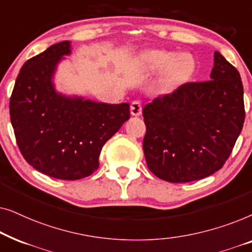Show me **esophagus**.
<instances>
[{
    "label": "esophagus",
    "instance_id": "1",
    "mask_svg": "<svg viewBox=\"0 0 252 252\" xmlns=\"http://www.w3.org/2000/svg\"><path fill=\"white\" fill-rule=\"evenodd\" d=\"M130 113H132V116L135 117L140 116L142 113V105H141L139 101L132 102V104H130Z\"/></svg>",
    "mask_w": 252,
    "mask_h": 252
}]
</instances>
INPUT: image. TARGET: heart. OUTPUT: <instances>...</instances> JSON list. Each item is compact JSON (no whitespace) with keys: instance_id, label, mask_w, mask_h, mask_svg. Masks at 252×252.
Segmentation results:
<instances>
[{"instance_id":"obj_1","label":"heart","mask_w":252,"mask_h":252,"mask_svg":"<svg viewBox=\"0 0 252 252\" xmlns=\"http://www.w3.org/2000/svg\"><path fill=\"white\" fill-rule=\"evenodd\" d=\"M142 63L147 71H166V81L175 85L186 80L195 68V62L188 54H177L165 50H149L142 55Z\"/></svg>"}]
</instances>
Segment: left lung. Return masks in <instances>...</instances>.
Here are the masks:
<instances>
[{
  "label": "left lung",
  "mask_w": 252,
  "mask_h": 252,
  "mask_svg": "<svg viewBox=\"0 0 252 252\" xmlns=\"http://www.w3.org/2000/svg\"><path fill=\"white\" fill-rule=\"evenodd\" d=\"M211 80L188 82L143 108L148 168L161 180L190 182L219 171L242 130L239 71L216 51Z\"/></svg>",
  "instance_id": "obj_1"
}]
</instances>
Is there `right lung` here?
I'll return each mask as SVG.
<instances>
[{"label": "right lung", "instance_id": "add662e5", "mask_svg": "<svg viewBox=\"0 0 252 252\" xmlns=\"http://www.w3.org/2000/svg\"><path fill=\"white\" fill-rule=\"evenodd\" d=\"M71 42L53 44L20 68L10 97V119L27 163L62 180H79L98 168L106 141L129 119V104H109L56 91L58 64Z\"/></svg>", "mask_w": 252, "mask_h": 252}]
</instances>
